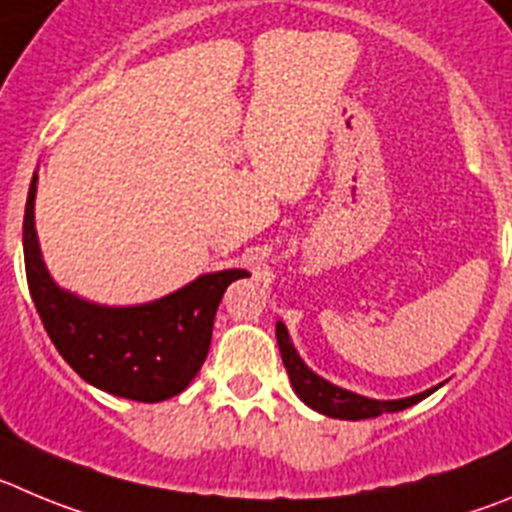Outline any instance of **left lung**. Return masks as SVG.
<instances>
[{
	"mask_svg": "<svg viewBox=\"0 0 512 512\" xmlns=\"http://www.w3.org/2000/svg\"><path fill=\"white\" fill-rule=\"evenodd\" d=\"M275 336H278L280 356H283V364L290 376V384H293V391L310 409L326 414V417L351 419V422H356V419L379 417V414L384 412H401V409L412 407L417 401L427 399L432 391H437V386H432V389L422 391V394L407 396V399H369V396H361L356 394V391L341 389V386L331 384V381H326L323 376L315 374L313 369H308L303 358H300V353L295 351L293 341H290V333L283 321L275 323Z\"/></svg>",
	"mask_w": 512,
	"mask_h": 512,
	"instance_id": "obj_1",
	"label": "left lung"
}]
</instances>
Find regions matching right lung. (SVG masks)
<instances>
[{"label": "right lung", "instance_id": "1", "mask_svg": "<svg viewBox=\"0 0 512 512\" xmlns=\"http://www.w3.org/2000/svg\"><path fill=\"white\" fill-rule=\"evenodd\" d=\"M35 197L37 174L27 194L22 247L32 303L60 356L80 379L121 399L154 404L181 394L207 358L224 290L250 272H207L141 305L90 303L52 280L37 240Z\"/></svg>", "mask_w": 512, "mask_h": 512}]
</instances>
